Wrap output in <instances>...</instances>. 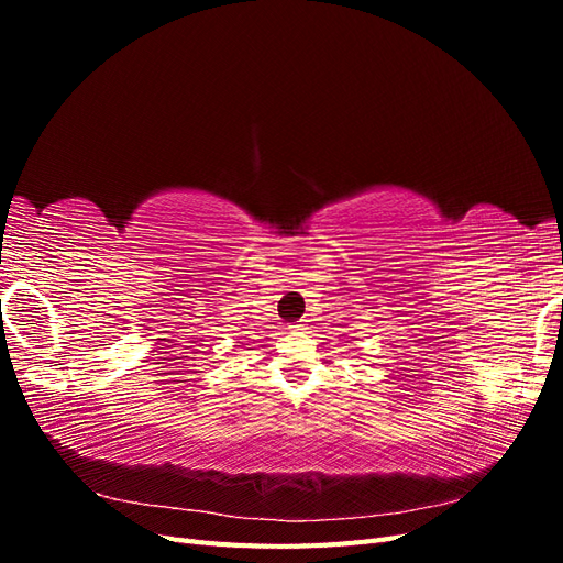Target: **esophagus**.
<instances>
[{
    "label": "esophagus",
    "mask_w": 563,
    "mask_h": 563,
    "mask_svg": "<svg viewBox=\"0 0 563 563\" xmlns=\"http://www.w3.org/2000/svg\"><path fill=\"white\" fill-rule=\"evenodd\" d=\"M291 331H294V333H302V331H305V323H294Z\"/></svg>",
    "instance_id": "1"
}]
</instances>
